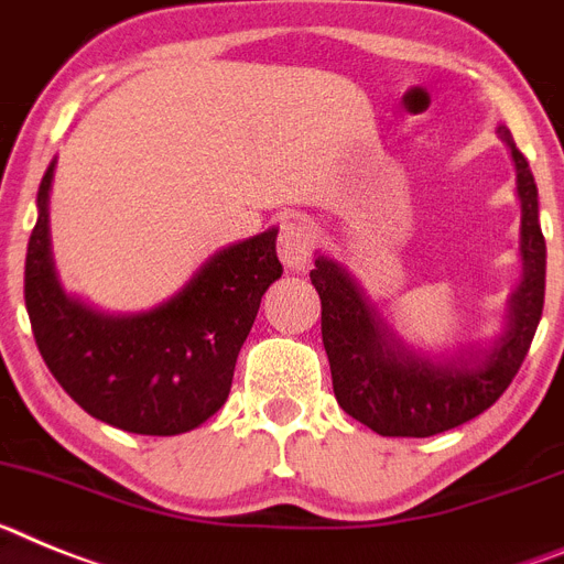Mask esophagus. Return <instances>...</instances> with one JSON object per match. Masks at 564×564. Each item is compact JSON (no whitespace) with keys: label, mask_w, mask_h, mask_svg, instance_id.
<instances>
[{"label":"esophagus","mask_w":564,"mask_h":564,"mask_svg":"<svg viewBox=\"0 0 564 564\" xmlns=\"http://www.w3.org/2000/svg\"><path fill=\"white\" fill-rule=\"evenodd\" d=\"M315 249V232L301 218H286L278 232V258L286 269H303Z\"/></svg>","instance_id":"1"}]
</instances>
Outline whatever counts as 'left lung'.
<instances>
[{"mask_svg":"<svg viewBox=\"0 0 564 564\" xmlns=\"http://www.w3.org/2000/svg\"><path fill=\"white\" fill-rule=\"evenodd\" d=\"M517 164L522 204L519 254L522 281L508 301L506 332L491 349L471 357H429L403 346L400 337L371 310L351 275L332 258L317 254L310 272L321 295V335L329 355L332 389L346 414L383 437H431L457 429L486 409L511 386L531 349L545 303V238L531 166L511 133L499 127Z\"/></svg>","mask_w":564,"mask_h":564,"instance_id":"obj_1","label":"left lung"}]
</instances>
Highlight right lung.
I'll return each instance as SVG.
<instances>
[{
  "mask_svg": "<svg viewBox=\"0 0 564 564\" xmlns=\"http://www.w3.org/2000/svg\"><path fill=\"white\" fill-rule=\"evenodd\" d=\"M53 166L39 184L24 258V306L47 369L101 423L150 437L198 429L227 403L263 292L283 272L278 229L215 252L155 310L105 315L58 286L47 235Z\"/></svg>",
  "mask_w": 564,
  "mask_h": 564,
  "instance_id": "right-lung-1",
  "label": "right lung"
}]
</instances>
